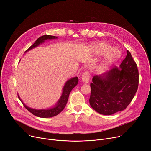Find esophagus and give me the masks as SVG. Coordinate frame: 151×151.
Masks as SVG:
<instances>
[{
  "label": "esophagus",
  "mask_w": 151,
  "mask_h": 151,
  "mask_svg": "<svg viewBox=\"0 0 151 151\" xmlns=\"http://www.w3.org/2000/svg\"><path fill=\"white\" fill-rule=\"evenodd\" d=\"M90 74L88 71H85L83 73L82 75V81L85 83H88L90 81Z\"/></svg>",
  "instance_id": "esophagus-1"
}]
</instances>
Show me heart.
I'll return each mask as SVG.
<instances>
[{
  "mask_svg": "<svg viewBox=\"0 0 151 151\" xmlns=\"http://www.w3.org/2000/svg\"><path fill=\"white\" fill-rule=\"evenodd\" d=\"M111 47L108 44L106 43H99L94 46V50L96 54L97 55L105 54V57L101 65V68H103L108 65L112 63L113 61L116 60L119 55L120 52L116 49H111Z\"/></svg>",
  "mask_w": 151,
  "mask_h": 151,
  "instance_id": "1",
  "label": "heart"
}]
</instances>
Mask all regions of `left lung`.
<instances>
[{
    "instance_id": "left-lung-1",
    "label": "left lung",
    "mask_w": 151,
    "mask_h": 151,
    "mask_svg": "<svg viewBox=\"0 0 151 151\" xmlns=\"http://www.w3.org/2000/svg\"><path fill=\"white\" fill-rule=\"evenodd\" d=\"M139 73L130 52L119 67L94 76L91 83V107L97 113L111 115L124 110L134 98L138 90Z\"/></svg>"
}]
</instances>
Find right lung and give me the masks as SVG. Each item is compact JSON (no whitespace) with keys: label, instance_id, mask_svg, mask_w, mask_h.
<instances>
[{"label":"right lung","instance_id":"right-lung-1","mask_svg":"<svg viewBox=\"0 0 151 151\" xmlns=\"http://www.w3.org/2000/svg\"><path fill=\"white\" fill-rule=\"evenodd\" d=\"M56 38H57V37L55 36H51V35H43V36L38 38L37 41L34 42L33 45H32L27 50L25 51V52L32 49L33 48L38 46L40 44L44 42L46 40H53V39H56ZM78 78L77 77L68 80V81L66 82L63 88V93H62V94L60 97V99L58 101L57 103L55 105L54 107L49 109L37 110V109H33L30 108L23 103V102L19 97V95H17V96H18L19 100L21 101V102L24 105V107L28 111H29L30 113H32L33 114H34L35 116L40 117V118H50V117L56 116V115L58 114L61 111H63V110L65 109V106L67 104L69 95L70 91H71V90L73 89V88L78 84Z\"/></svg>","mask_w":151,"mask_h":151}]
</instances>
